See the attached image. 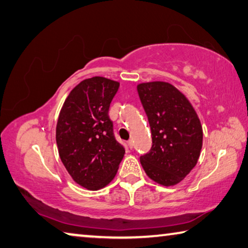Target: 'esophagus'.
Segmentation results:
<instances>
[{
	"label": "esophagus",
	"mask_w": 248,
	"mask_h": 248,
	"mask_svg": "<svg viewBox=\"0 0 248 248\" xmlns=\"http://www.w3.org/2000/svg\"><path fill=\"white\" fill-rule=\"evenodd\" d=\"M127 145H128V147H129V148H131V149H133V140H128L127 141Z\"/></svg>",
	"instance_id": "1"
}]
</instances>
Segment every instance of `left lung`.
<instances>
[{
	"label": "left lung",
	"mask_w": 248,
	"mask_h": 248,
	"mask_svg": "<svg viewBox=\"0 0 248 248\" xmlns=\"http://www.w3.org/2000/svg\"><path fill=\"white\" fill-rule=\"evenodd\" d=\"M137 91L153 136L151 150L140 157L142 169L155 183L174 186L189 174L201 155V120L186 95L170 82H141Z\"/></svg>",
	"instance_id": "obj_1"
}]
</instances>
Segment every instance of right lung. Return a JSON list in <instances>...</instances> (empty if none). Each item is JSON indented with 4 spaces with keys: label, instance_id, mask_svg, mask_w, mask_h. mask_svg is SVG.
Instances as JSON below:
<instances>
[{
    "label": "right lung",
    "instance_id": "1",
    "mask_svg": "<svg viewBox=\"0 0 248 248\" xmlns=\"http://www.w3.org/2000/svg\"><path fill=\"white\" fill-rule=\"evenodd\" d=\"M120 82L87 78L74 87L56 124L60 158L74 182L89 190L106 187L116 175L125 150L115 140L108 108Z\"/></svg>",
    "mask_w": 248,
    "mask_h": 248
}]
</instances>
